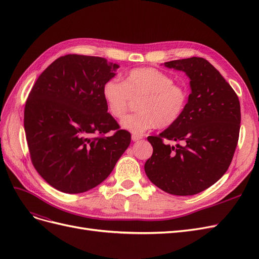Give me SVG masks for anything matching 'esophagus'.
Listing matches in <instances>:
<instances>
[{
  "instance_id": "obj_1",
  "label": "esophagus",
  "mask_w": 259,
  "mask_h": 259,
  "mask_svg": "<svg viewBox=\"0 0 259 259\" xmlns=\"http://www.w3.org/2000/svg\"><path fill=\"white\" fill-rule=\"evenodd\" d=\"M143 138V136H140V135H136V134H133L132 135V140L133 142H138L139 139H142Z\"/></svg>"
}]
</instances>
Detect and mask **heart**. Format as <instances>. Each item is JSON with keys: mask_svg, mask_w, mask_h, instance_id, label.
<instances>
[{"mask_svg": "<svg viewBox=\"0 0 259 259\" xmlns=\"http://www.w3.org/2000/svg\"><path fill=\"white\" fill-rule=\"evenodd\" d=\"M101 95L108 112L115 119H122L126 114L132 99H139V111L121 121V126L134 134H143L156 126H173L182 119L189 100V93L184 84L149 67L132 69L122 82L108 80L103 85Z\"/></svg>", "mask_w": 259, "mask_h": 259, "instance_id": "obj_1", "label": "heart"}]
</instances>
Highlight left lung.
<instances>
[{
	"instance_id": "1",
	"label": "left lung",
	"mask_w": 259,
	"mask_h": 259,
	"mask_svg": "<svg viewBox=\"0 0 259 259\" xmlns=\"http://www.w3.org/2000/svg\"><path fill=\"white\" fill-rule=\"evenodd\" d=\"M190 79L186 110L173 126L149 136L153 153L145 164L148 178L175 195L204 191L228 169L238 145L240 101L218 70L201 57L165 62ZM169 140L180 144L170 146Z\"/></svg>"
}]
</instances>
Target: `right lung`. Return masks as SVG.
I'll return each mask as SVG.
<instances>
[{
    "label": "right lung",
    "mask_w": 259,
    "mask_h": 259,
    "mask_svg": "<svg viewBox=\"0 0 259 259\" xmlns=\"http://www.w3.org/2000/svg\"><path fill=\"white\" fill-rule=\"evenodd\" d=\"M117 68L105 58L69 54L52 62L31 90L23 119L30 158L55 189H93L130 146L131 134L120 130L101 95Z\"/></svg>",
    "instance_id": "add662e5"
}]
</instances>
